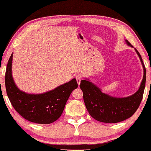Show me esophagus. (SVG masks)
Wrapping results in <instances>:
<instances>
[{
  "instance_id": "1",
  "label": "esophagus",
  "mask_w": 151,
  "mask_h": 151,
  "mask_svg": "<svg viewBox=\"0 0 151 151\" xmlns=\"http://www.w3.org/2000/svg\"><path fill=\"white\" fill-rule=\"evenodd\" d=\"M76 80H77V82L78 84V85L80 84V82H81L82 80V76L81 74H78V75L76 76Z\"/></svg>"
}]
</instances>
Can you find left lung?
I'll return each instance as SVG.
<instances>
[{
    "instance_id": "8db88e82",
    "label": "left lung",
    "mask_w": 151,
    "mask_h": 151,
    "mask_svg": "<svg viewBox=\"0 0 151 151\" xmlns=\"http://www.w3.org/2000/svg\"><path fill=\"white\" fill-rule=\"evenodd\" d=\"M125 42L133 48L127 40ZM135 50L143 67L144 76L139 88L134 94L124 98L113 97L103 93L88 78L81 80L80 86L83 92L84 104L93 118L101 122L117 123L129 118L137 111L143 97L146 71L139 53L136 49Z\"/></svg>"
}]
</instances>
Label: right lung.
Wrapping results in <instances>:
<instances>
[{
  "label": "right lung",
  "mask_w": 151,
  "mask_h": 151,
  "mask_svg": "<svg viewBox=\"0 0 151 151\" xmlns=\"http://www.w3.org/2000/svg\"><path fill=\"white\" fill-rule=\"evenodd\" d=\"M12 59L13 53L5 73L6 91L12 106L22 117L32 122L46 124L56 121L61 116L72 91L78 88L76 78L42 93H28L18 88L14 82Z\"/></svg>",
  "instance_id": "right-lung-1"
}]
</instances>
